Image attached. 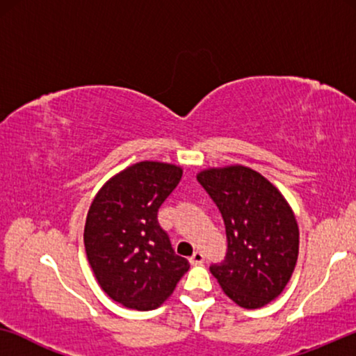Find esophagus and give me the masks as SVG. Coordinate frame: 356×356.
<instances>
[{"label":"esophagus","mask_w":356,"mask_h":356,"mask_svg":"<svg viewBox=\"0 0 356 356\" xmlns=\"http://www.w3.org/2000/svg\"><path fill=\"white\" fill-rule=\"evenodd\" d=\"M189 262H191L193 266L202 264V262H204V254H202L201 251H194V254L189 257Z\"/></svg>","instance_id":"esophagus-1"}]
</instances>
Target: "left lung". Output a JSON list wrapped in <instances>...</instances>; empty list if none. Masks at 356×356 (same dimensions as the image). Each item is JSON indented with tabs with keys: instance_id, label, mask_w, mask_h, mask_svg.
<instances>
[{
	"instance_id": "left-lung-1",
	"label": "left lung",
	"mask_w": 356,
	"mask_h": 356,
	"mask_svg": "<svg viewBox=\"0 0 356 356\" xmlns=\"http://www.w3.org/2000/svg\"><path fill=\"white\" fill-rule=\"evenodd\" d=\"M197 181L225 222L228 251L212 275L232 301L256 309L275 300L293 274L300 250L295 213L269 179L245 165L206 168Z\"/></svg>"
}]
</instances>
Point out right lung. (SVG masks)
<instances>
[{"label": "right lung", "instance_id": "obj_1", "mask_svg": "<svg viewBox=\"0 0 356 356\" xmlns=\"http://www.w3.org/2000/svg\"><path fill=\"white\" fill-rule=\"evenodd\" d=\"M181 177L178 165L144 160L111 177L90 204L87 259L100 289L126 308H159L189 269L157 220Z\"/></svg>", "mask_w": 356, "mask_h": 356}]
</instances>
